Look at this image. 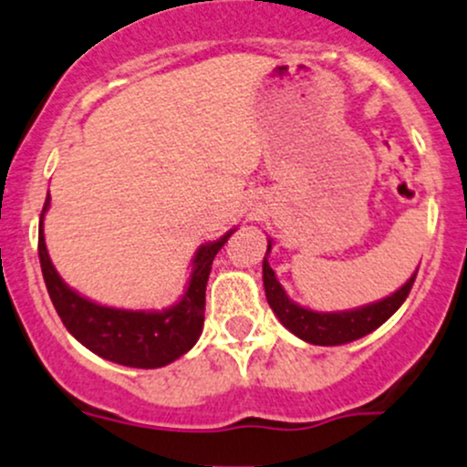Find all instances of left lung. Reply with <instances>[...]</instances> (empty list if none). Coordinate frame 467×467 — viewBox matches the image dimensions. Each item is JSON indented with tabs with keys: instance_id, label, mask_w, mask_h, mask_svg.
Masks as SVG:
<instances>
[{
	"instance_id": "8db88e82",
	"label": "left lung",
	"mask_w": 467,
	"mask_h": 467,
	"mask_svg": "<svg viewBox=\"0 0 467 467\" xmlns=\"http://www.w3.org/2000/svg\"><path fill=\"white\" fill-rule=\"evenodd\" d=\"M268 251H271V243H268L266 255ZM262 271H265V293L268 306L275 312L277 319L282 321L295 337L304 338V341H308L312 345H343L374 332L376 327H380L382 323L404 304L410 288H413L415 275H418V271H415L413 277H410L402 288L396 290L391 297L378 301V304L365 306V308L349 312H315L308 308H301V306L293 304V301L286 297L282 284L275 279V271L268 266L266 257L265 265H262Z\"/></svg>"
}]
</instances>
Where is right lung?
<instances>
[{
  "label": "right lung",
  "mask_w": 467,
  "mask_h": 467,
  "mask_svg": "<svg viewBox=\"0 0 467 467\" xmlns=\"http://www.w3.org/2000/svg\"><path fill=\"white\" fill-rule=\"evenodd\" d=\"M47 207L49 194L38 227V260H41L49 299L76 341L111 363L140 367V369L163 367L192 349V345L199 341L205 321V286L212 262L234 232L223 235L216 243L202 244L196 251L188 290L177 306L161 312L119 310L80 297L54 271L43 238V216Z\"/></svg>",
  "instance_id": "obj_1"
}]
</instances>
